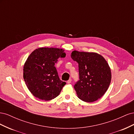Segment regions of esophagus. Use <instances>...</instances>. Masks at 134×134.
<instances>
[{
	"label": "esophagus",
	"mask_w": 134,
	"mask_h": 134,
	"mask_svg": "<svg viewBox=\"0 0 134 134\" xmlns=\"http://www.w3.org/2000/svg\"><path fill=\"white\" fill-rule=\"evenodd\" d=\"M71 79H69L67 81V83H68V84L71 83Z\"/></svg>",
	"instance_id": "obj_1"
}]
</instances>
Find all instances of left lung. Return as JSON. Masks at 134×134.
Masks as SVG:
<instances>
[{"label": "left lung", "mask_w": 134, "mask_h": 134, "mask_svg": "<svg viewBox=\"0 0 134 134\" xmlns=\"http://www.w3.org/2000/svg\"><path fill=\"white\" fill-rule=\"evenodd\" d=\"M71 58L78 63L79 80L74 88L78 98L93 102L102 97L109 86L111 72L106 60L94 52H72Z\"/></svg>", "instance_id": "obj_1"}]
</instances>
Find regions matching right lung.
Listing matches in <instances>:
<instances>
[{
	"label": "right lung",
	"instance_id": "add662e5",
	"mask_svg": "<svg viewBox=\"0 0 134 134\" xmlns=\"http://www.w3.org/2000/svg\"><path fill=\"white\" fill-rule=\"evenodd\" d=\"M64 50L42 47L28 56L23 67V78L35 97L44 100L58 97L66 82L59 78L55 64L59 58H65Z\"/></svg>",
	"mask_w": 134,
	"mask_h": 134
}]
</instances>
